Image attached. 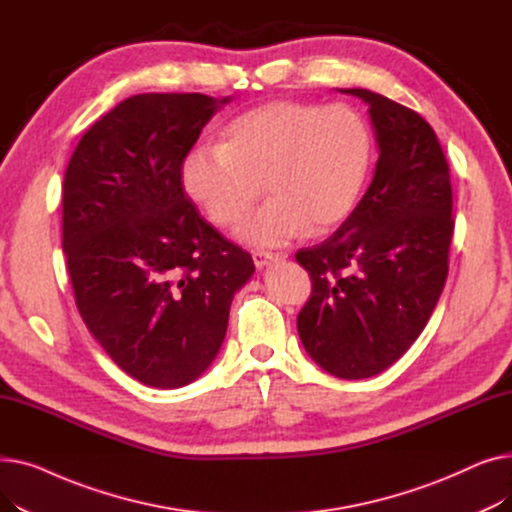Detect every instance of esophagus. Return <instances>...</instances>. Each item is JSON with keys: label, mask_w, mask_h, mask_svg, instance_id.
<instances>
[{"label": "esophagus", "mask_w": 512, "mask_h": 512, "mask_svg": "<svg viewBox=\"0 0 512 512\" xmlns=\"http://www.w3.org/2000/svg\"><path fill=\"white\" fill-rule=\"evenodd\" d=\"M286 259V253H270V251H253V261L255 265L259 267V270H263V267L272 265L276 261H284Z\"/></svg>", "instance_id": "1"}]
</instances>
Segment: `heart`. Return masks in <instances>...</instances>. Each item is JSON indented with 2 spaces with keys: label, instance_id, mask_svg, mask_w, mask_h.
I'll list each match as a JSON object with an SVG mask.
<instances>
[{
  "label": "heart",
  "instance_id": "heart-1",
  "mask_svg": "<svg viewBox=\"0 0 512 512\" xmlns=\"http://www.w3.org/2000/svg\"><path fill=\"white\" fill-rule=\"evenodd\" d=\"M371 157L365 120L348 105L270 101L234 118L222 145L195 147L180 164L186 197L215 226L236 224L255 247H280L301 236L326 234L353 211Z\"/></svg>",
  "mask_w": 512,
  "mask_h": 512
}]
</instances>
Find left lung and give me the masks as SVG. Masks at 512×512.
<instances>
[{
    "label": "left lung",
    "instance_id": "left-lung-1",
    "mask_svg": "<svg viewBox=\"0 0 512 512\" xmlns=\"http://www.w3.org/2000/svg\"><path fill=\"white\" fill-rule=\"evenodd\" d=\"M369 112L378 164L359 205L297 261L313 290L297 317L307 355L342 380H363L409 351L448 276L452 188L434 128L367 89H340Z\"/></svg>",
    "mask_w": 512,
    "mask_h": 512
}]
</instances>
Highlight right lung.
Here are the masks:
<instances>
[{
    "label": "right lung",
    "mask_w": 512,
    "mask_h": 512,
    "mask_svg": "<svg viewBox=\"0 0 512 512\" xmlns=\"http://www.w3.org/2000/svg\"><path fill=\"white\" fill-rule=\"evenodd\" d=\"M230 101L132 95L85 132L64 174L62 249L80 317L151 388H182L213 363L255 272L180 184L184 155Z\"/></svg>",
    "instance_id": "1"
}]
</instances>
